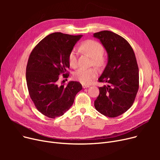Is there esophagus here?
<instances>
[{
	"mask_svg": "<svg viewBox=\"0 0 160 160\" xmlns=\"http://www.w3.org/2000/svg\"><path fill=\"white\" fill-rule=\"evenodd\" d=\"M89 85H88V84H83H83H82V88H89Z\"/></svg>",
	"mask_w": 160,
	"mask_h": 160,
	"instance_id": "esophagus-1",
	"label": "esophagus"
}]
</instances>
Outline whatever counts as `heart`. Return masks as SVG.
Segmentation results:
<instances>
[{
    "instance_id": "1",
    "label": "heart",
    "mask_w": 160,
    "mask_h": 160,
    "mask_svg": "<svg viewBox=\"0 0 160 160\" xmlns=\"http://www.w3.org/2000/svg\"><path fill=\"white\" fill-rule=\"evenodd\" d=\"M80 48L82 51L90 55L93 58V63L95 66L101 68L105 63L104 58L103 54L104 48L103 45L100 42L89 39L85 41L81 44ZM68 61L70 66L73 68L77 67L78 65V59L77 52L75 50H72L68 56ZM97 75V71L95 68H80L75 71L73 76L75 80H77L83 84H89L91 83Z\"/></svg>"
}]
</instances>
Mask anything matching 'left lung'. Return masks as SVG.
Masks as SVG:
<instances>
[{
  "label": "left lung",
  "mask_w": 160,
  "mask_h": 160,
  "mask_svg": "<svg viewBox=\"0 0 160 160\" xmlns=\"http://www.w3.org/2000/svg\"><path fill=\"white\" fill-rule=\"evenodd\" d=\"M108 54V62L98 78L106 83L99 87L94 102L96 110L108 117H116L132 106L139 89V68L133 50L128 42L117 33L104 30L93 33Z\"/></svg>",
  "instance_id": "8db88e82"
}]
</instances>
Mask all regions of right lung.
Here are the masks:
<instances>
[{
    "label": "right lung",
    "mask_w": 160,
    "mask_h": 160,
    "mask_svg": "<svg viewBox=\"0 0 160 160\" xmlns=\"http://www.w3.org/2000/svg\"><path fill=\"white\" fill-rule=\"evenodd\" d=\"M82 35L61 32L50 33L33 48L30 54L26 79L30 97L37 110L48 118L63 115L72 105L82 89L78 82L59 86L60 75L68 78V56Z\"/></svg>",
    "instance_id": "obj_1"
}]
</instances>
